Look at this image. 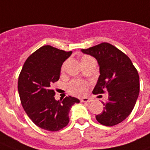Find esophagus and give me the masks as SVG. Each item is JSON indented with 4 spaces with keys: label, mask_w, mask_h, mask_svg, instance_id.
<instances>
[{
    "label": "esophagus",
    "mask_w": 150,
    "mask_h": 150,
    "mask_svg": "<svg viewBox=\"0 0 150 150\" xmlns=\"http://www.w3.org/2000/svg\"><path fill=\"white\" fill-rule=\"evenodd\" d=\"M81 103H91L92 102V99L91 98H88V97H84L81 99Z\"/></svg>",
    "instance_id": "obj_1"
}]
</instances>
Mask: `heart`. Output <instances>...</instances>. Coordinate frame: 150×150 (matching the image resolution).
Returning a JSON list of instances; mask_svg holds the SVG:
<instances>
[{"label": "heart", "mask_w": 150, "mask_h": 150, "mask_svg": "<svg viewBox=\"0 0 150 150\" xmlns=\"http://www.w3.org/2000/svg\"><path fill=\"white\" fill-rule=\"evenodd\" d=\"M91 59L90 56H88V55H83V56L81 57V62H84L88 59ZM65 68V63H63L62 67V70H63ZM86 83L83 81H71L70 83H69L68 85V89L70 93L74 94L75 96H82L83 94L85 93L86 91Z\"/></svg>", "instance_id": "heart-1"}]
</instances>
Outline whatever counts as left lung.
Segmentation results:
<instances>
[{"label":"left lung","mask_w":150,"mask_h":150,"mask_svg":"<svg viewBox=\"0 0 150 150\" xmlns=\"http://www.w3.org/2000/svg\"><path fill=\"white\" fill-rule=\"evenodd\" d=\"M93 56L99 67V77L94 94L108 92L103 110L96 117L101 125L114 126L125 120L136 103L139 94V76L131 59L109 43L82 49Z\"/></svg>","instance_id":"left-lung-1"}]
</instances>
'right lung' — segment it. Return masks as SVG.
<instances>
[{
  "mask_svg": "<svg viewBox=\"0 0 150 150\" xmlns=\"http://www.w3.org/2000/svg\"><path fill=\"white\" fill-rule=\"evenodd\" d=\"M71 54L50 45L43 46L29 56L19 74L21 103L30 119L42 129L56 132L66 127L71 107L80 103L71 96L56 100L51 88L59 81L62 63Z\"/></svg>",
  "mask_w": 150,
  "mask_h": 150,
  "instance_id": "1",
  "label": "right lung"
}]
</instances>
